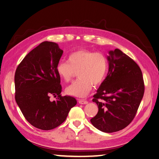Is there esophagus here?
I'll use <instances>...</instances> for the list:
<instances>
[{
  "instance_id": "esophagus-1",
  "label": "esophagus",
  "mask_w": 159,
  "mask_h": 159,
  "mask_svg": "<svg viewBox=\"0 0 159 159\" xmlns=\"http://www.w3.org/2000/svg\"><path fill=\"white\" fill-rule=\"evenodd\" d=\"M79 103L80 104H87L88 101L85 99H79Z\"/></svg>"
}]
</instances>
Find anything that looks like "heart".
<instances>
[{"label":"heart","mask_w":159,"mask_h":159,"mask_svg":"<svg viewBox=\"0 0 159 159\" xmlns=\"http://www.w3.org/2000/svg\"><path fill=\"white\" fill-rule=\"evenodd\" d=\"M108 69L107 59L103 53L80 49L68 56V62H60L56 66L58 76L65 82H70L78 72L79 78L66 88L69 95L83 97L91 91L93 84L103 83Z\"/></svg>","instance_id":"1"}]
</instances>
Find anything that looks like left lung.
I'll use <instances>...</instances> for the list:
<instances>
[{
  "mask_svg": "<svg viewBox=\"0 0 159 159\" xmlns=\"http://www.w3.org/2000/svg\"><path fill=\"white\" fill-rule=\"evenodd\" d=\"M107 76L93 95L99 108L91 124L103 132L120 131L135 117L144 93L139 66L119 49L109 51Z\"/></svg>",
  "mask_w": 159,
  "mask_h": 159,
  "instance_id": "8db88e82",
  "label": "left lung"
}]
</instances>
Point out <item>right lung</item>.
Wrapping results in <instances>:
<instances>
[{"label": "right lung", "instance_id": "obj_1", "mask_svg": "<svg viewBox=\"0 0 159 159\" xmlns=\"http://www.w3.org/2000/svg\"><path fill=\"white\" fill-rule=\"evenodd\" d=\"M62 54L57 43L43 42L28 53L16 69L15 101L27 121L40 129L62 124L77 103L74 97L60 95L56 66ZM52 95L56 101H50Z\"/></svg>", "mask_w": 159, "mask_h": 159}]
</instances>
